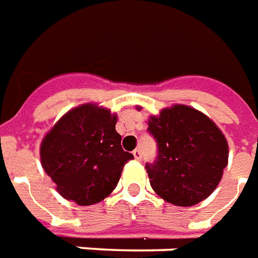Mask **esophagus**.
<instances>
[{
    "mask_svg": "<svg viewBox=\"0 0 258 258\" xmlns=\"http://www.w3.org/2000/svg\"><path fill=\"white\" fill-rule=\"evenodd\" d=\"M133 157H135V158H136L138 161H140V160H142V151L136 149L135 151H133Z\"/></svg>",
    "mask_w": 258,
    "mask_h": 258,
    "instance_id": "34e87169",
    "label": "esophagus"
}]
</instances>
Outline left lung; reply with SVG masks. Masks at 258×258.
Wrapping results in <instances>:
<instances>
[{
	"mask_svg": "<svg viewBox=\"0 0 258 258\" xmlns=\"http://www.w3.org/2000/svg\"><path fill=\"white\" fill-rule=\"evenodd\" d=\"M147 123L158 143L157 161L146 167L153 190L179 207L206 200L228 165L225 135L207 115L183 104L162 108Z\"/></svg>",
	"mask_w": 258,
	"mask_h": 258,
	"instance_id": "left-lung-1",
	"label": "left lung"
}]
</instances>
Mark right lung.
<instances>
[{
    "instance_id": "add662e5",
    "label": "right lung",
    "mask_w": 258,
    "mask_h": 258,
    "mask_svg": "<svg viewBox=\"0 0 258 258\" xmlns=\"http://www.w3.org/2000/svg\"><path fill=\"white\" fill-rule=\"evenodd\" d=\"M118 116L96 103L80 104L56 120L40 144L45 173L63 199L79 206L108 197L133 155L120 147Z\"/></svg>"
}]
</instances>
